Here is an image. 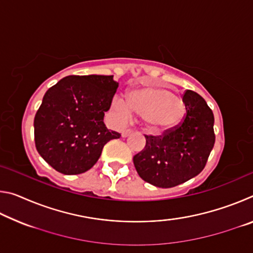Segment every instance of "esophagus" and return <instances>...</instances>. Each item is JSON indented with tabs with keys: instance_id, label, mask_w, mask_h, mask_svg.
<instances>
[{
	"instance_id": "obj_1",
	"label": "esophagus",
	"mask_w": 253,
	"mask_h": 253,
	"mask_svg": "<svg viewBox=\"0 0 253 253\" xmlns=\"http://www.w3.org/2000/svg\"><path fill=\"white\" fill-rule=\"evenodd\" d=\"M131 131H132V130L130 129V128H127V129H124L123 132H122V136H123V137H127L128 135L130 134Z\"/></svg>"
}]
</instances>
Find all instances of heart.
<instances>
[{"label": "heart", "mask_w": 253, "mask_h": 253, "mask_svg": "<svg viewBox=\"0 0 253 253\" xmlns=\"http://www.w3.org/2000/svg\"><path fill=\"white\" fill-rule=\"evenodd\" d=\"M111 107L124 117H129L131 110L143 119L153 131H165L179 125L185 114V105L168 89L143 87L132 90L128 96V104L121 98H115Z\"/></svg>", "instance_id": "b5f03b06"}]
</instances>
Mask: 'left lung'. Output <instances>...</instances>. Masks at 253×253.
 Instances as JSON below:
<instances>
[{
    "label": "left lung",
    "instance_id": "left-lung-1",
    "mask_svg": "<svg viewBox=\"0 0 253 253\" xmlns=\"http://www.w3.org/2000/svg\"><path fill=\"white\" fill-rule=\"evenodd\" d=\"M186 113L182 122L160 136L145 135L146 145L132 158L145 182L169 188L202 172L215 142L214 116L199 93L183 95Z\"/></svg>",
    "mask_w": 253,
    "mask_h": 253
}]
</instances>
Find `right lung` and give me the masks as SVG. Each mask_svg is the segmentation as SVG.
I'll return each mask as SVG.
<instances>
[{"label": "right lung", "mask_w": 253, "mask_h": 253, "mask_svg": "<svg viewBox=\"0 0 253 253\" xmlns=\"http://www.w3.org/2000/svg\"><path fill=\"white\" fill-rule=\"evenodd\" d=\"M113 77L68 76L45 92L34 117V142L42 158L59 173L87 172L105 145L121 137L104 123L118 88Z\"/></svg>", "instance_id": "right-lung-1"}]
</instances>
